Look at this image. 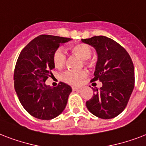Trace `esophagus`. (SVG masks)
<instances>
[{
	"label": "esophagus",
	"instance_id": "obj_1",
	"mask_svg": "<svg viewBox=\"0 0 146 146\" xmlns=\"http://www.w3.org/2000/svg\"><path fill=\"white\" fill-rule=\"evenodd\" d=\"M80 88H79V87H72L73 91H77V90H79Z\"/></svg>",
	"mask_w": 146,
	"mask_h": 146
}]
</instances>
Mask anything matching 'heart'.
I'll list each match as a JSON object with an SVG mask.
<instances>
[{"label":"heart","instance_id":"heart-1","mask_svg":"<svg viewBox=\"0 0 146 146\" xmlns=\"http://www.w3.org/2000/svg\"><path fill=\"white\" fill-rule=\"evenodd\" d=\"M70 49L72 53L78 55L82 59H84L86 64H89V61H88V59L91 57L92 53V47L89 45L85 43H77L71 46ZM66 61H67V56L64 50L60 48H57L52 55V61L54 67L58 69H61L62 67H64ZM86 76H87V72L85 70H67L61 75V79L66 83L76 85H79L82 79H84Z\"/></svg>","mask_w":146,"mask_h":146}]
</instances>
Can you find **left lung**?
I'll use <instances>...</instances> for the list:
<instances>
[{"label":"left lung","instance_id":"8db88e82","mask_svg":"<svg viewBox=\"0 0 146 146\" xmlns=\"http://www.w3.org/2000/svg\"><path fill=\"white\" fill-rule=\"evenodd\" d=\"M81 41L95 48L98 54L94 77L102 86L86 101L89 112L103 119H110L125 109L134 88V67L125 49L112 39L95 36Z\"/></svg>","mask_w":146,"mask_h":146}]
</instances>
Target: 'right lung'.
I'll list each match as a JSON object with an SVG mask.
<instances>
[{
  "label": "right lung",
  "instance_id": "add662e5",
  "mask_svg": "<svg viewBox=\"0 0 146 146\" xmlns=\"http://www.w3.org/2000/svg\"><path fill=\"white\" fill-rule=\"evenodd\" d=\"M70 38L40 35L31 40L20 53L14 71V88L20 103L30 115L50 120L64 110L72 88L64 82L57 87L45 82L54 68L53 53Z\"/></svg>",
  "mask_w": 146,
  "mask_h": 146
}]
</instances>
